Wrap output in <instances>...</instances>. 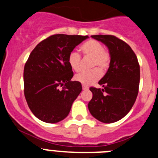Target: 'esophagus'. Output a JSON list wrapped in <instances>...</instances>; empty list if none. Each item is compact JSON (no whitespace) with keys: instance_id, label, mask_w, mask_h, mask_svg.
Segmentation results:
<instances>
[{"instance_id":"34e87169","label":"esophagus","mask_w":158,"mask_h":158,"mask_svg":"<svg viewBox=\"0 0 158 158\" xmlns=\"http://www.w3.org/2000/svg\"><path fill=\"white\" fill-rule=\"evenodd\" d=\"M82 89H83V90H88V89H89V87H88L87 85H82Z\"/></svg>"}]
</instances>
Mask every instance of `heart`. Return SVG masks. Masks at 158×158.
<instances>
[{
	"label": "heart",
	"instance_id": "obj_1",
	"mask_svg": "<svg viewBox=\"0 0 158 158\" xmlns=\"http://www.w3.org/2000/svg\"><path fill=\"white\" fill-rule=\"evenodd\" d=\"M80 51L85 56L92 57L90 67H96L88 71L80 73L74 77L75 81L80 82L85 85H89L98 81L101 77V70L106 71L111 64V53L108 50L104 48L100 42L94 40H89L82 43L80 47ZM67 62L71 69L73 71L81 70V58L78 53L72 51L68 55ZM96 67L100 68H96Z\"/></svg>",
	"mask_w": 158,
	"mask_h": 158
}]
</instances>
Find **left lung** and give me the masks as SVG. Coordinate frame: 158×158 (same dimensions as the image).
Here are the masks:
<instances>
[{
  "instance_id": "obj_1",
  "label": "left lung",
  "mask_w": 158,
  "mask_h": 158,
  "mask_svg": "<svg viewBox=\"0 0 158 158\" xmlns=\"http://www.w3.org/2000/svg\"><path fill=\"white\" fill-rule=\"evenodd\" d=\"M92 37L108 47L111 58L108 70L99 81L103 89H89L93 98L88 107L97 120L111 123L123 118L133 107L139 93L140 66L131 47L116 36Z\"/></svg>"
}]
</instances>
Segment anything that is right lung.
Wrapping results in <instances>:
<instances>
[{"mask_svg":"<svg viewBox=\"0 0 158 158\" xmlns=\"http://www.w3.org/2000/svg\"><path fill=\"white\" fill-rule=\"evenodd\" d=\"M88 37L53 35L40 42L29 55L23 69L24 96L40 120L55 123L69 115L82 87L80 82L71 81L73 72L67 58Z\"/></svg>","mask_w":158,"mask_h":158,"instance_id":"1","label":"right lung"}]
</instances>
